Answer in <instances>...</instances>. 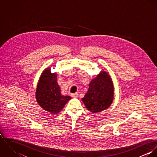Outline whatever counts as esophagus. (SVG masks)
Returning a JSON list of instances; mask_svg holds the SVG:
<instances>
[{"label": "esophagus", "instance_id": "obj_1", "mask_svg": "<svg viewBox=\"0 0 157 157\" xmlns=\"http://www.w3.org/2000/svg\"><path fill=\"white\" fill-rule=\"evenodd\" d=\"M71 96L72 97H74V98H77L78 97V93H75V94H71Z\"/></svg>", "mask_w": 157, "mask_h": 157}]
</instances>
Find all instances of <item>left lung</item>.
Segmentation results:
<instances>
[{
	"label": "left lung",
	"mask_w": 157,
	"mask_h": 157,
	"mask_svg": "<svg viewBox=\"0 0 157 157\" xmlns=\"http://www.w3.org/2000/svg\"><path fill=\"white\" fill-rule=\"evenodd\" d=\"M113 87L112 80L106 72H101L92 80L82 100L86 108L92 113L103 111L112 103Z\"/></svg>",
	"instance_id": "1"
}]
</instances>
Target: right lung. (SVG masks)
<instances>
[{"label":"right lung","instance_id":"add662e5","mask_svg":"<svg viewBox=\"0 0 157 157\" xmlns=\"http://www.w3.org/2000/svg\"><path fill=\"white\" fill-rule=\"evenodd\" d=\"M36 100L45 111L57 113L63 109L71 98L61 95L57 82V74L51 73L50 69H46L40 77L36 90Z\"/></svg>","mask_w":157,"mask_h":157}]
</instances>
